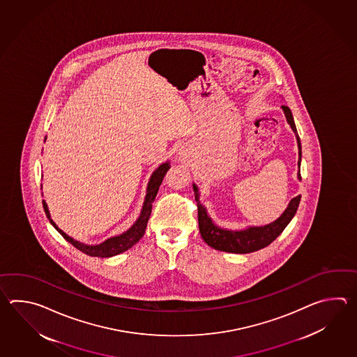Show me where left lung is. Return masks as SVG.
Returning a JSON list of instances; mask_svg holds the SVG:
<instances>
[{
  "mask_svg": "<svg viewBox=\"0 0 357 357\" xmlns=\"http://www.w3.org/2000/svg\"><path fill=\"white\" fill-rule=\"evenodd\" d=\"M282 108L284 111L286 119L291 125V128L296 134L297 146H298V168H300L301 142H300V137L297 135L296 125H295L294 116H292V112L289 107L282 106ZM298 178L301 180L300 169H298ZM194 191H195V200H197V205L199 229H200V235L203 237V240L215 250L236 252V254H246V252L260 250V249L268 246L269 243H273L274 240L281 235L283 229L289 225L291 220L294 218L298 204H300V200H301L300 195L294 197L281 217L272 222L271 225H266L263 227H250L245 231H227V229H222V228H218L213 225L212 220L206 214L204 206L199 202V194H197V188L195 185H194Z\"/></svg>",
  "mask_w": 357,
  "mask_h": 357,
  "instance_id": "obj_1",
  "label": "left lung"
}]
</instances>
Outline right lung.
<instances>
[{
  "mask_svg": "<svg viewBox=\"0 0 357 357\" xmlns=\"http://www.w3.org/2000/svg\"><path fill=\"white\" fill-rule=\"evenodd\" d=\"M169 167H171L169 163L166 162V163L160 165V167L153 172L151 181L148 183V190H146V197H145L143 211L140 213V217L137 218L135 225L130 228L129 231H126L125 234L116 236V237H111V238L106 240L105 243L94 245V246H89V245H84V243L75 241L74 238L68 237L65 232H62L60 228L56 226L54 220H51L48 208H47V204L45 203V200H43V208H45L47 218L50 220V222L52 223V226L60 232L61 236L66 241L71 243L73 246H75L77 250L83 251L84 254H86V255L100 257V258H109V257H114V255H117V254H121L123 251L129 250L130 248H132L144 236L146 223H148V220H149L151 213H152L153 202H154V199L157 197V192H158V189H160V183L163 181V177L167 174Z\"/></svg>",
  "mask_w": 357,
  "mask_h": 357,
  "instance_id": "1",
  "label": "right lung"
}]
</instances>
